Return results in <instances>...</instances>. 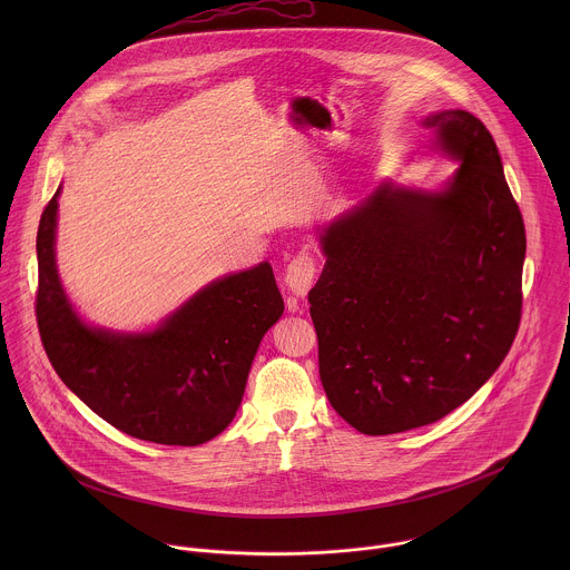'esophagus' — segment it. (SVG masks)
Returning a JSON list of instances; mask_svg holds the SVG:
<instances>
[{
	"mask_svg": "<svg viewBox=\"0 0 570 570\" xmlns=\"http://www.w3.org/2000/svg\"><path fill=\"white\" fill-rule=\"evenodd\" d=\"M314 278H316V263L309 252H301L289 261L285 272V285L296 298L307 296V292L314 285Z\"/></svg>",
	"mask_w": 570,
	"mask_h": 570,
	"instance_id": "esophagus-1",
	"label": "esophagus"
}]
</instances>
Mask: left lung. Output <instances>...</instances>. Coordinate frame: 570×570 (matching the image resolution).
<instances>
[{"label": "left lung", "mask_w": 570, "mask_h": 570, "mask_svg": "<svg viewBox=\"0 0 570 570\" xmlns=\"http://www.w3.org/2000/svg\"><path fill=\"white\" fill-rule=\"evenodd\" d=\"M459 163L441 188L380 181L318 228L309 292L333 410L362 434L406 432L465 404L511 348L527 237L488 127L463 109L421 120Z\"/></svg>", "instance_id": "1"}]
</instances>
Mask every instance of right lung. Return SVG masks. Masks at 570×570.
Listing matches in <instances>:
<instances>
[{
    "label": "right lung",
    "instance_id": "1",
    "mask_svg": "<svg viewBox=\"0 0 570 570\" xmlns=\"http://www.w3.org/2000/svg\"><path fill=\"white\" fill-rule=\"evenodd\" d=\"M59 195L37 233V325L63 384L120 432L163 445H202L235 419L256 348L283 316L267 261L226 274L147 331L85 323L57 269Z\"/></svg>",
    "mask_w": 570,
    "mask_h": 570
}]
</instances>
